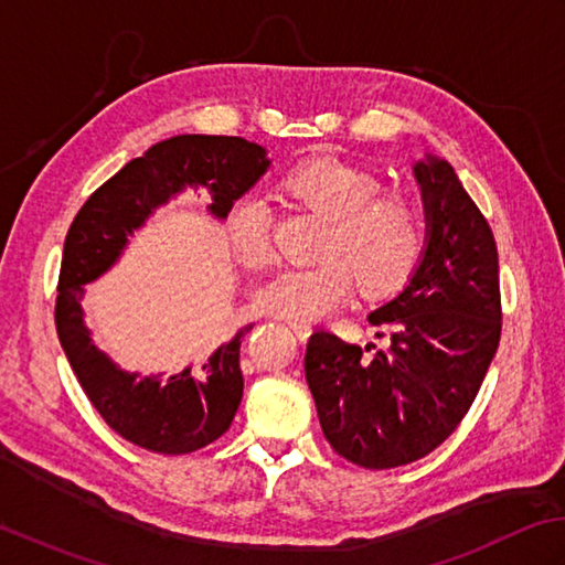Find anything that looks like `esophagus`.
<instances>
[{"mask_svg":"<svg viewBox=\"0 0 565 565\" xmlns=\"http://www.w3.org/2000/svg\"><path fill=\"white\" fill-rule=\"evenodd\" d=\"M290 329L295 331V337H297L299 341H307L309 333H312V327H309L307 321H290Z\"/></svg>","mask_w":565,"mask_h":565,"instance_id":"34e87169","label":"esophagus"}]
</instances>
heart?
I'll list each match as a JSON object with an SVG mask.
<instances>
[{"mask_svg":"<svg viewBox=\"0 0 565 565\" xmlns=\"http://www.w3.org/2000/svg\"><path fill=\"white\" fill-rule=\"evenodd\" d=\"M285 190L324 216L317 246L324 260L275 273L256 290L260 312L315 321L347 302L355 280L367 297L393 295L412 280L424 256V224L405 192L383 190L375 172L331 156L295 166ZM224 232L244 266L273 258V216L260 194H241L228 206Z\"/></svg>","mask_w":565,"mask_h":565,"instance_id":"obj_1","label":"heart"}]
</instances>
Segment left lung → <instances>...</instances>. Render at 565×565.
<instances>
[{
  "label": "left lung",
  "instance_id": "left-lung-1",
  "mask_svg": "<svg viewBox=\"0 0 565 565\" xmlns=\"http://www.w3.org/2000/svg\"><path fill=\"white\" fill-rule=\"evenodd\" d=\"M424 256L397 297L367 315L385 349L309 337L305 375L321 431L355 466L385 470L431 454L473 405L502 331L494 236L444 158L414 163ZM383 337V333H377Z\"/></svg>",
  "mask_w": 565,
  "mask_h": 565
}]
</instances>
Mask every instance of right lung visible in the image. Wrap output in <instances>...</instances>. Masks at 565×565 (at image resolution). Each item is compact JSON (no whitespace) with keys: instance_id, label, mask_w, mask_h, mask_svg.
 Listing matches in <instances>:
<instances>
[{"instance_id":"obj_1","label":"right lung","mask_w":565,"mask_h":565,"mask_svg":"<svg viewBox=\"0 0 565 565\" xmlns=\"http://www.w3.org/2000/svg\"><path fill=\"white\" fill-rule=\"evenodd\" d=\"M270 168L268 151L238 136H172L126 163L77 212L65 236L57 278L55 329L77 383L109 427L126 441L153 454H192L216 441L228 427L244 395L238 329L210 359L172 375L124 371L92 341L79 299L85 285L117 266L129 238L156 210L185 188H206V206L224 222L241 194Z\"/></svg>"}]
</instances>
